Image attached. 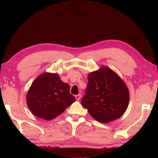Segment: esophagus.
I'll return each instance as SVG.
<instances>
[{"mask_svg": "<svg viewBox=\"0 0 158 158\" xmlns=\"http://www.w3.org/2000/svg\"><path fill=\"white\" fill-rule=\"evenodd\" d=\"M81 98V94H77V95L75 96V98L77 100H79Z\"/></svg>", "mask_w": 158, "mask_h": 158, "instance_id": "34e87169", "label": "esophagus"}]
</instances>
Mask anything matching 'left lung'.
<instances>
[{
    "mask_svg": "<svg viewBox=\"0 0 158 158\" xmlns=\"http://www.w3.org/2000/svg\"><path fill=\"white\" fill-rule=\"evenodd\" d=\"M81 105L101 123H109L123 115L128 106L130 92L125 82L113 70L102 67L90 73Z\"/></svg>",
    "mask_w": 158,
    "mask_h": 158,
    "instance_id": "8db88e82",
    "label": "left lung"
}]
</instances>
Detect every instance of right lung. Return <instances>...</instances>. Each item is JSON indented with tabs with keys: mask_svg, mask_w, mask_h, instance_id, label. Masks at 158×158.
Masks as SVG:
<instances>
[{
	"mask_svg": "<svg viewBox=\"0 0 158 158\" xmlns=\"http://www.w3.org/2000/svg\"><path fill=\"white\" fill-rule=\"evenodd\" d=\"M75 101L69 83H64L58 73H44L38 76L26 94V102L32 114L46 120L61 115Z\"/></svg>",
	"mask_w": 158,
	"mask_h": 158,
	"instance_id": "obj_1",
	"label": "right lung"
}]
</instances>
